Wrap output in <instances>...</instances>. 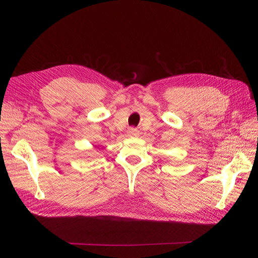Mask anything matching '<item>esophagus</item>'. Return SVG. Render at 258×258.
<instances>
[{
  "label": "esophagus",
  "instance_id": "esophagus-1",
  "mask_svg": "<svg viewBox=\"0 0 258 258\" xmlns=\"http://www.w3.org/2000/svg\"><path fill=\"white\" fill-rule=\"evenodd\" d=\"M127 133L130 136H138L140 134V131L135 127H131V128H128Z\"/></svg>",
  "mask_w": 258,
  "mask_h": 258
}]
</instances>
